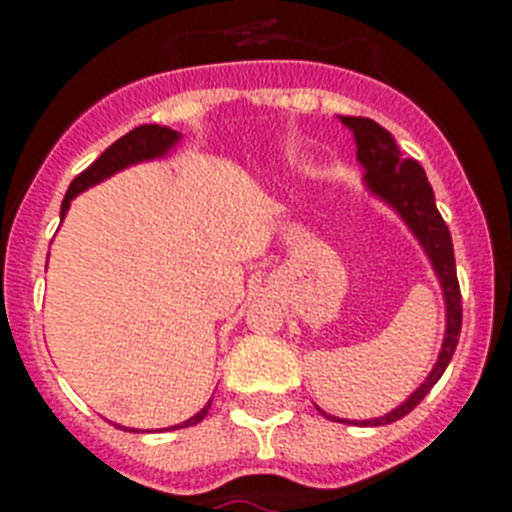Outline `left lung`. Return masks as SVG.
I'll return each instance as SVG.
<instances>
[{
	"label": "left lung",
	"instance_id": "obj_1",
	"mask_svg": "<svg viewBox=\"0 0 512 512\" xmlns=\"http://www.w3.org/2000/svg\"><path fill=\"white\" fill-rule=\"evenodd\" d=\"M341 120L343 125L354 130L356 146H359L356 156H359V161L366 169V182H369L374 194H379L382 200L390 202L405 217V223L418 235L425 253L431 256L433 269H436L438 279H441L443 297H446V338H443V348L441 354H438L433 372L428 374V379L397 410L382 415V418L356 423L387 425L405 418L415 405H420V400L433 390V384L446 372V366H449L451 356H454L461 333V289L459 279H456V261L449 225L443 223L441 212H438L433 187L428 184V176H425L423 166L415 158L402 156L395 138L382 125L369 120V117H341Z\"/></svg>",
	"mask_w": 512,
	"mask_h": 512
}]
</instances>
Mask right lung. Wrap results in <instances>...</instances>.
<instances>
[{
	"label": "right lung",
	"mask_w": 512,
	"mask_h": 512,
	"mask_svg": "<svg viewBox=\"0 0 512 512\" xmlns=\"http://www.w3.org/2000/svg\"><path fill=\"white\" fill-rule=\"evenodd\" d=\"M176 140H179V133H176V130H169V128H161V125H140V128H135V130H130V133L122 135V138L115 140V143H112V146L107 148V151H104L92 166H87V169L81 171L74 182H71L69 192H66V197H63L61 217L66 215V210H69V202L74 200L76 194L84 192V189L92 187V184L102 182V179L112 176L115 171L135 164V161H146V158L161 156V153H166L171 146H174ZM210 402H207L205 408L194 415V418L184 420L182 425H174V428H189V425L200 423V420L207 415V410H210Z\"/></svg>",
	"instance_id": "right-lung-1"
}]
</instances>
